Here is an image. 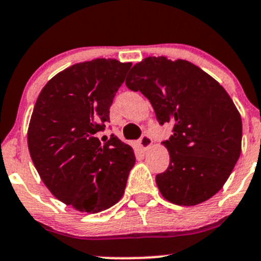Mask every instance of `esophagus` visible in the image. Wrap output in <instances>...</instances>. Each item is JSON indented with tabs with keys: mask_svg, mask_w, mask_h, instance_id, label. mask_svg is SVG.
Instances as JSON below:
<instances>
[{
	"mask_svg": "<svg viewBox=\"0 0 261 261\" xmlns=\"http://www.w3.org/2000/svg\"><path fill=\"white\" fill-rule=\"evenodd\" d=\"M151 144H152V140L147 134H144V135L140 138V140H139V146H140L143 150L149 149V147L151 146Z\"/></svg>",
	"mask_w": 261,
	"mask_h": 261,
	"instance_id": "esophagus-1",
	"label": "esophagus"
}]
</instances>
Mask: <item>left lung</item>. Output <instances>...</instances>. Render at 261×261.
Returning a JSON list of instances; mask_svg holds the SVG:
<instances>
[{
    "instance_id": "obj_1",
    "label": "left lung",
    "mask_w": 261,
    "mask_h": 261,
    "mask_svg": "<svg viewBox=\"0 0 261 261\" xmlns=\"http://www.w3.org/2000/svg\"><path fill=\"white\" fill-rule=\"evenodd\" d=\"M151 103L160 125L173 123L164 145L170 163L156 175L160 193L178 206H196L215 196L241 154L243 122L222 86L197 65L149 57L126 78Z\"/></svg>"
}]
</instances>
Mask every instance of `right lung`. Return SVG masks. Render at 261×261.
Listing matches in <instances>:
<instances>
[{"mask_svg": "<svg viewBox=\"0 0 261 261\" xmlns=\"http://www.w3.org/2000/svg\"><path fill=\"white\" fill-rule=\"evenodd\" d=\"M131 63L94 59L67 68L41 89L28 130L34 165L48 189L77 211L97 213L117 203L135 164L133 147L97 133Z\"/></svg>", "mask_w": 261, "mask_h": 261, "instance_id": "right-lung-1", "label": "right lung"}]
</instances>
